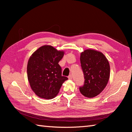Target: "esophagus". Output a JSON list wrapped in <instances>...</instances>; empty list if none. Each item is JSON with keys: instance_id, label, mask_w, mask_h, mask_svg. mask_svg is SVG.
<instances>
[{"instance_id": "esophagus-1", "label": "esophagus", "mask_w": 132, "mask_h": 132, "mask_svg": "<svg viewBox=\"0 0 132 132\" xmlns=\"http://www.w3.org/2000/svg\"><path fill=\"white\" fill-rule=\"evenodd\" d=\"M68 79H69V80H71V79H72V76H71V75H69V76H68Z\"/></svg>"}]
</instances>
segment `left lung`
Here are the masks:
<instances>
[{
  "mask_svg": "<svg viewBox=\"0 0 132 132\" xmlns=\"http://www.w3.org/2000/svg\"><path fill=\"white\" fill-rule=\"evenodd\" d=\"M80 63L85 79L84 85L79 88L80 93L86 97H94L104 90L108 82V61L99 51L86 50L81 53Z\"/></svg>",
  "mask_w": 132,
  "mask_h": 132,
  "instance_id": "obj_1",
  "label": "left lung"
}]
</instances>
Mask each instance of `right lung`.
Returning a JSON list of instances; mask_svg holds the SVG:
<instances>
[{
    "instance_id": "1",
    "label": "right lung",
    "mask_w": 132,
    "mask_h": 132,
    "mask_svg": "<svg viewBox=\"0 0 132 132\" xmlns=\"http://www.w3.org/2000/svg\"><path fill=\"white\" fill-rule=\"evenodd\" d=\"M64 55L51 45H44L32 53L27 64V77L35 94L44 99H52L59 92L68 78L62 76L58 63Z\"/></svg>"
}]
</instances>
